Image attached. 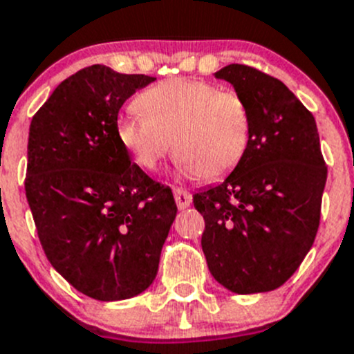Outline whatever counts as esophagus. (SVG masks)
I'll use <instances>...</instances> for the list:
<instances>
[{
	"label": "esophagus",
	"mask_w": 354,
	"mask_h": 354,
	"mask_svg": "<svg viewBox=\"0 0 354 354\" xmlns=\"http://www.w3.org/2000/svg\"><path fill=\"white\" fill-rule=\"evenodd\" d=\"M173 194H174V201H176L178 207H180V209L190 207V204H192L190 192H187L185 188H181V187H176L173 190Z\"/></svg>",
	"instance_id": "34e87169"
}]
</instances>
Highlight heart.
Here are the masks:
<instances>
[{
	"instance_id": "b5f03b06",
	"label": "heart",
	"mask_w": 354,
	"mask_h": 354,
	"mask_svg": "<svg viewBox=\"0 0 354 354\" xmlns=\"http://www.w3.org/2000/svg\"><path fill=\"white\" fill-rule=\"evenodd\" d=\"M142 114L118 119V138L145 171H156L171 149L190 178L219 180L242 160L250 140V112L235 91L201 79L171 77L136 98Z\"/></svg>"
}]
</instances>
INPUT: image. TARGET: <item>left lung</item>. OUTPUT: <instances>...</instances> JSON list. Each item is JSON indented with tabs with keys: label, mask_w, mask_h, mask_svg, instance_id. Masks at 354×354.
Wrapping results in <instances>:
<instances>
[{
	"label": "left lung",
	"mask_w": 354,
	"mask_h": 354,
	"mask_svg": "<svg viewBox=\"0 0 354 354\" xmlns=\"http://www.w3.org/2000/svg\"><path fill=\"white\" fill-rule=\"evenodd\" d=\"M214 77L245 100L250 140L225 181L194 195L205 221L202 250L230 292H268L294 275L317 236L327 181L317 122L264 72L232 64Z\"/></svg>",
	"instance_id": "8db88e82"
}]
</instances>
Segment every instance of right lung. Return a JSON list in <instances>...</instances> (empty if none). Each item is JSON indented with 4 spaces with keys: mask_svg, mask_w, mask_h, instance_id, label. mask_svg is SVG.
I'll use <instances>...</instances> for the list:
<instances>
[{
    "mask_svg": "<svg viewBox=\"0 0 354 354\" xmlns=\"http://www.w3.org/2000/svg\"><path fill=\"white\" fill-rule=\"evenodd\" d=\"M156 77L81 68L30 121L26 195L44 254L84 296L121 301L149 289L176 204L118 138L126 100Z\"/></svg>",
    "mask_w": 354,
    "mask_h": 354,
    "instance_id": "add662e5",
    "label": "right lung"
}]
</instances>
